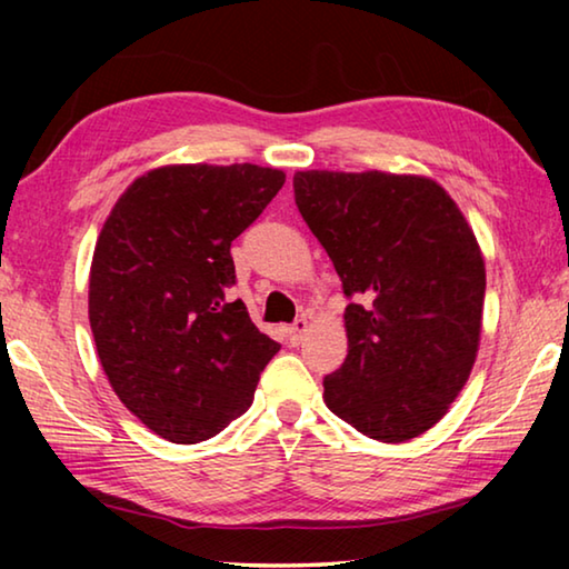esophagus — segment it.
<instances>
[{"instance_id": "34e87169", "label": "esophagus", "mask_w": 569, "mask_h": 569, "mask_svg": "<svg viewBox=\"0 0 569 569\" xmlns=\"http://www.w3.org/2000/svg\"><path fill=\"white\" fill-rule=\"evenodd\" d=\"M306 331H308V321H306L303 316H301V319H296V321L286 329V333H288V341H291L293 346H296V343H301Z\"/></svg>"}]
</instances>
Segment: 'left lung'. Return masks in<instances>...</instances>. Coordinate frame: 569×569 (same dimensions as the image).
<instances>
[{"label":"left lung","instance_id":"8db88e82","mask_svg":"<svg viewBox=\"0 0 569 569\" xmlns=\"http://www.w3.org/2000/svg\"><path fill=\"white\" fill-rule=\"evenodd\" d=\"M293 192L351 298L349 356L323 379L326 407L387 445L423 435L479 349L487 276L467 218L421 176L306 170Z\"/></svg>","mask_w":569,"mask_h":569}]
</instances>
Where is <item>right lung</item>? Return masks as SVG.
I'll return each mask as SVG.
<instances>
[{
	"mask_svg": "<svg viewBox=\"0 0 569 569\" xmlns=\"http://www.w3.org/2000/svg\"><path fill=\"white\" fill-rule=\"evenodd\" d=\"M283 170L166 166L122 192L90 268V326L110 387L158 437L198 445L253 403L281 349L256 329L230 243L283 188Z\"/></svg>",
	"mask_w": 569,
	"mask_h": 569,
	"instance_id": "1",
	"label": "right lung"
}]
</instances>
